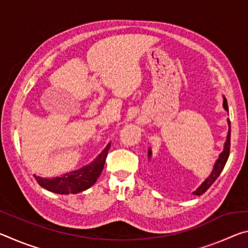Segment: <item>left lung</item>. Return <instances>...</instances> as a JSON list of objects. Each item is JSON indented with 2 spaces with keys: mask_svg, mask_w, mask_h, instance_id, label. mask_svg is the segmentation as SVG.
<instances>
[{
  "mask_svg": "<svg viewBox=\"0 0 248 248\" xmlns=\"http://www.w3.org/2000/svg\"><path fill=\"white\" fill-rule=\"evenodd\" d=\"M223 108L225 109L226 111H229L228 103H226V98L224 97V96H223ZM228 124H229V131H228V136H226V140L224 142L223 151H222V152L220 153L219 157H217V159L215 163V165H213V170H212L211 173H210L208 177L203 180L202 184H201L200 186L197 188V189L194 192H192V195L200 196V195L204 194V192L209 189L210 186H211V185L216 182L217 178L219 177L221 171L223 170L224 166L226 164V161H228V158H229L230 145H231V123H230L229 119H228ZM151 156H152V150H151V148H150L149 151H148L149 159L151 158Z\"/></svg>",
  "mask_w": 248,
  "mask_h": 248,
  "instance_id": "1",
  "label": "left lung"
}]
</instances>
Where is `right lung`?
<instances>
[{
  "label": "right lung",
  "mask_w": 248,
  "mask_h": 248,
  "mask_svg": "<svg viewBox=\"0 0 248 248\" xmlns=\"http://www.w3.org/2000/svg\"><path fill=\"white\" fill-rule=\"evenodd\" d=\"M109 149H110V142L93 162H91L90 164L82 167V169L66 173L61 177L44 178L35 176V178L41 187L54 192V194H78V192L89 189L96 183V180L103 171Z\"/></svg>",
  "instance_id": "obj_1"
}]
</instances>
